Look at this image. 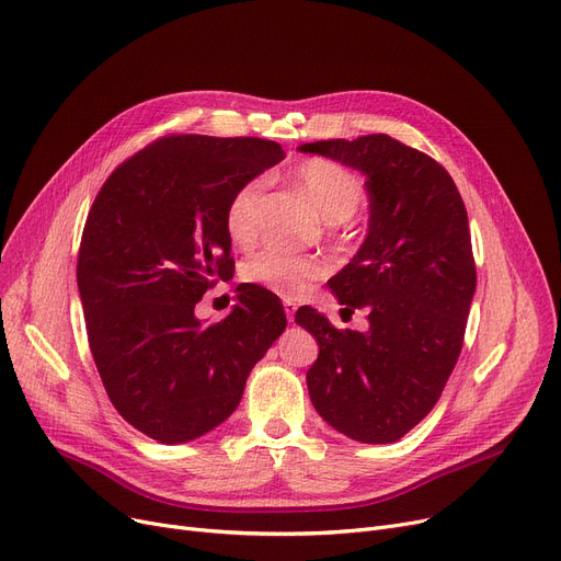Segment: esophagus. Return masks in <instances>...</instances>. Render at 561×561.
Masks as SVG:
<instances>
[{
	"label": "esophagus",
	"mask_w": 561,
	"mask_h": 561,
	"mask_svg": "<svg viewBox=\"0 0 561 561\" xmlns=\"http://www.w3.org/2000/svg\"><path fill=\"white\" fill-rule=\"evenodd\" d=\"M284 311H286L288 322H293V318H296V311H298V305L293 300H284Z\"/></svg>",
	"instance_id": "esophagus-1"
}]
</instances>
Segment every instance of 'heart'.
Returning a JSON list of instances; mask_svg holds the SVG:
<instances>
[{
	"mask_svg": "<svg viewBox=\"0 0 561 561\" xmlns=\"http://www.w3.org/2000/svg\"><path fill=\"white\" fill-rule=\"evenodd\" d=\"M296 188L332 225L355 216L364 199L359 176L328 159L302 163L296 172ZM261 195V180H250L231 193L225 206V229L236 245L254 243L259 233ZM322 275H325V263L320 259L282 250H261L241 268L243 282L268 288L286 300L302 298Z\"/></svg>",
	"mask_w": 561,
	"mask_h": 561,
	"instance_id": "1",
	"label": "heart"
}]
</instances>
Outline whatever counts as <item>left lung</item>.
I'll return each mask as SVG.
<instances>
[{
	"label": "left lung",
	"instance_id": "obj_1",
	"mask_svg": "<svg viewBox=\"0 0 561 561\" xmlns=\"http://www.w3.org/2000/svg\"><path fill=\"white\" fill-rule=\"evenodd\" d=\"M366 174L368 233L330 279L368 332L336 330L316 309L296 320L318 341L307 387L318 414L362 444H393L440 398L459 359L476 293L463 199L444 165L387 136L298 147Z\"/></svg>",
	"mask_w": 561,
	"mask_h": 561
}]
</instances>
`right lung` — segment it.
<instances>
[{"mask_svg": "<svg viewBox=\"0 0 561 561\" xmlns=\"http://www.w3.org/2000/svg\"><path fill=\"white\" fill-rule=\"evenodd\" d=\"M282 159L263 138L168 136L117 165L85 218L77 284L88 343L117 414L159 444L227 421L286 328L261 286H239V305L214 325L195 316L206 288L233 275L231 193Z\"/></svg>", "mask_w": 561, "mask_h": 561, "instance_id": "obj_1", "label": "right lung"}]
</instances>
